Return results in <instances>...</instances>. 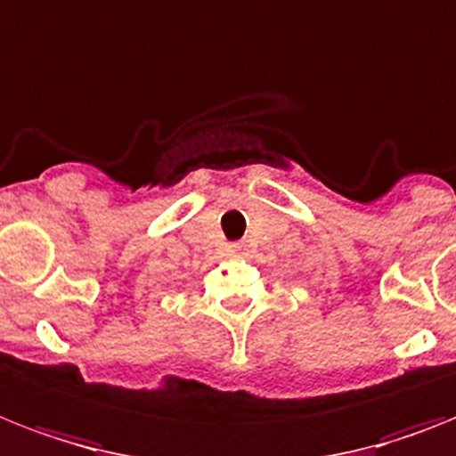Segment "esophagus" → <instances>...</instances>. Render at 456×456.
<instances>
[{
	"instance_id": "obj_1",
	"label": "esophagus",
	"mask_w": 456,
	"mask_h": 456,
	"mask_svg": "<svg viewBox=\"0 0 456 456\" xmlns=\"http://www.w3.org/2000/svg\"><path fill=\"white\" fill-rule=\"evenodd\" d=\"M232 253H234V248H232Z\"/></svg>"
}]
</instances>
